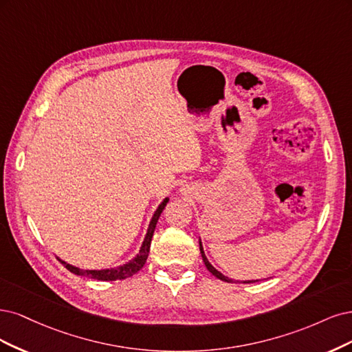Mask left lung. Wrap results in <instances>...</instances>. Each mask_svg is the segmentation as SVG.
<instances>
[{"label":"left lung","mask_w":352,"mask_h":352,"mask_svg":"<svg viewBox=\"0 0 352 352\" xmlns=\"http://www.w3.org/2000/svg\"><path fill=\"white\" fill-rule=\"evenodd\" d=\"M199 245H200V253H201V258H203V262H205V266L208 267V270L210 272V274L213 275V276H217L218 279H221V280H225V282H234L232 279H230L228 276H225V275H222L219 270H217L214 269L210 263H209V260H208V257H206V254H205V250H203V245H201V241L199 240ZM252 282H257V280H243V283H252Z\"/></svg>","instance_id":"8db88e82"}]
</instances>
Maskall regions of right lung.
I'll use <instances>...</instances> for the list:
<instances>
[{
	"label": "right lung",
	"instance_id": "1",
	"mask_svg": "<svg viewBox=\"0 0 352 352\" xmlns=\"http://www.w3.org/2000/svg\"><path fill=\"white\" fill-rule=\"evenodd\" d=\"M168 200L169 199L165 197L164 201L155 210L153 217L151 219V223H149V228H147V232L144 235V240L142 243V247H140L139 253L135 254V257H133L130 262H127L126 265H121V266H117V267H109V269H100V270H98V269H90L89 270V269L76 267V266H73L70 263L64 262V260H61L60 257H56V260H58L61 265H64L65 269H69L72 274L78 275V276H86V278H92V279H98V280H118V279H126V278L133 276L134 274H138V272L146 263L147 256H149L151 243H152V236H153V232H155V228H156V222H157V219H160L162 210L165 209Z\"/></svg>",
	"mask_w": 352,
	"mask_h": 352
}]
</instances>
